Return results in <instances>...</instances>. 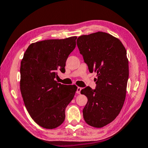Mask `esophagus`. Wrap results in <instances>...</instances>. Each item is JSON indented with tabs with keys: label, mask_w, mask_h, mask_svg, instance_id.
Wrapping results in <instances>:
<instances>
[{
	"label": "esophagus",
	"mask_w": 148,
	"mask_h": 148,
	"mask_svg": "<svg viewBox=\"0 0 148 148\" xmlns=\"http://www.w3.org/2000/svg\"><path fill=\"white\" fill-rule=\"evenodd\" d=\"M81 90H82V87H77V91H76V92H77V94H80V92H81Z\"/></svg>",
	"instance_id": "34e87169"
}]
</instances>
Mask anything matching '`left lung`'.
<instances>
[{
  "label": "left lung",
  "instance_id": "1",
  "mask_svg": "<svg viewBox=\"0 0 148 148\" xmlns=\"http://www.w3.org/2000/svg\"><path fill=\"white\" fill-rule=\"evenodd\" d=\"M77 46L89 72H97L96 89L81 91L88 101L83 110L85 121L101 128L116 118L123 106L129 78V61L121 42L108 33L82 35Z\"/></svg>",
  "mask_w": 148,
  "mask_h": 148
}]
</instances>
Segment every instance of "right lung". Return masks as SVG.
<instances>
[{
    "mask_svg": "<svg viewBox=\"0 0 148 148\" xmlns=\"http://www.w3.org/2000/svg\"><path fill=\"white\" fill-rule=\"evenodd\" d=\"M76 36L50 39L31 44L25 52L20 67V90L32 119L45 129L57 128L63 123L65 108L77 87L58 83L57 72L76 47Z\"/></svg>",
    "mask_w": 148,
    "mask_h": 148,
    "instance_id": "1",
    "label": "right lung"
}]
</instances>
